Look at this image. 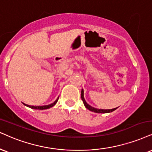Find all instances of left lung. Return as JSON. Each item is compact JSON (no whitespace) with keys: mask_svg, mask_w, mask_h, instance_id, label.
I'll use <instances>...</instances> for the list:
<instances>
[{"mask_svg":"<svg viewBox=\"0 0 152 152\" xmlns=\"http://www.w3.org/2000/svg\"><path fill=\"white\" fill-rule=\"evenodd\" d=\"M81 98H82V102H83L84 105H85V107L87 108V109L91 110V111L95 112V113H110V112L113 111V110L117 109V108H112V109H98V108L92 107V106H91L90 105H89L87 102H86L85 99V98H84V90H83V89H82V91H81Z\"/></svg>","mask_w":152,"mask_h":152,"instance_id":"left-lung-1","label":"left lung"}]
</instances>
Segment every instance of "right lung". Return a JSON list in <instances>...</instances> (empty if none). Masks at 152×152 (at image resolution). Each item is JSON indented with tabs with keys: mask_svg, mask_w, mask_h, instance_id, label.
Returning <instances> with one entry per match:
<instances>
[{
	"mask_svg": "<svg viewBox=\"0 0 152 152\" xmlns=\"http://www.w3.org/2000/svg\"><path fill=\"white\" fill-rule=\"evenodd\" d=\"M58 98L59 97H58V99H56V100L53 103H52V104H50L49 105H46V106H29V105H27L25 104H24V105H25L26 106H27V107H29L31 108H32V109H39V110H44V109H48V108H49L50 107H53V106L55 105L56 103H57L58 100Z\"/></svg>",
	"mask_w": 152,
	"mask_h": 152,
	"instance_id": "1",
	"label": "right lung"
}]
</instances>
